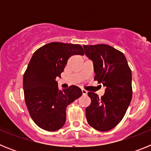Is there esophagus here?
Masks as SVG:
<instances>
[{
	"mask_svg": "<svg viewBox=\"0 0 151 151\" xmlns=\"http://www.w3.org/2000/svg\"><path fill=\"white\" fill-rule=\"evenodd\" d=\"M82 94H83V95H86L88 93L87 91L85 90V89H83V88H82Z\"/></svg>",
	"mask_w": 151,
	"mask_h": 151,
	"instance_id": "1",
	"label": "esophagus"
}]
</instances>
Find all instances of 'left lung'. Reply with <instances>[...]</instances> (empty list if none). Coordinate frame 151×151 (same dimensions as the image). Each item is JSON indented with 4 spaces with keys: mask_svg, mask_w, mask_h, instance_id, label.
Masks as SVG:
<instances>
[{
    "mask_svg": "<svg viewBox=\"0 0 151 151\" xmlns=\"http://www.w3.org/2000/svg\"><path fill=\"white\" fill-rule=\"evenodd\" d=\"M83 47L85 54L94 63V80L106 88L101 98L94 92L88 93L91 101L85 110L86 119L92 128L106 132L121 122L130 104L132 70L123 53L110 45Z\"/></svg>",
    "mask_w": 151,
    "mask_h": 151,
    "instance_id": "8db88e82",
    "label": "left lung"
}]
</instances>
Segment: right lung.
<instances>
[{
    "label": "right lung",
    "instance_id": "right-lung-1",
    "mask_svg": "<svg viewBox=\"0 0 151 151\" xmlns=\"http://www.w3.org/2000/svg\"><path fill=\"white\" fill-rule=\"evenodd\" d=\"M84 54L80 45L61 42L47 44L33 54L23 76L24 97L30 116L41 129H61L66 106L82 94L76 85L60 91L56 78L60 76L69 57Z\"/></svg>",
    "mask_w": 151,
    "mask_h": 151
}]
</instances>
